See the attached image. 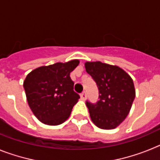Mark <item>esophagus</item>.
<instances>
[{"label": "esophagus", "instance_id": "obj_1", "mask_svg": "<svg viewBox=\"0 0 160 160\" xmlns=\"http://www.w3.org/2000/svg\"><path fill=\"white\" fill-rule=\"evenodd\" d=\"M80 97H81V98H82V100H83V101H85V100L87 99V93L85 92H82L81 94V95H80Z\"/></svg>", "mask_w": 160, "mask_h": 160}]
</instances>
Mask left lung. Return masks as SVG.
I'll use <instances>...</instances> for the list:
<instances>
[{
    "instance_id": "8db88e82",
    "label": "left lung",
    "mask_w": 160,
    "mask_h": 160,
    "mask_svg": "<svg viewBox=\"0 0 160 160\" xmlns=\"http://www.w3.org/2000/svg\"><path fill=\"white\" fill-rule=\"evenodd\" d=\"M85 68L99 90L96 104L87 102L90 118L101 129L116 128L127 118L135 99L132 78L119 66L98 61L85 62Z\"/></svg>"
}]
</instances>
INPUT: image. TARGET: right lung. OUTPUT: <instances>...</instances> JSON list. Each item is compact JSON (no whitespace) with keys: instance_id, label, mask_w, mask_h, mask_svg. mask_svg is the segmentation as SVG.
Masks as SVG:
<instances>
[{"instance_id":"right-lung-1","label":"right lung","mask_w":160,"mask_h":160,"mask_svg":"<svg viewBox=\"0 0 160 160\" xmlns=\"http://www.w3.org/2000/svg\"><path fill=\"white\" fill-rule=\"evenodd\" d=\"M79 60L43 66L29 73L23 82L29 108L42 123L62 124L70 115L79 99L73 91L70 74L79 64Z\"/></svg>"}]
</instances>
